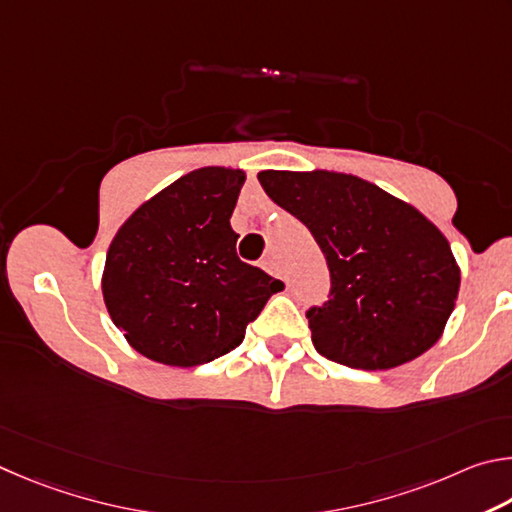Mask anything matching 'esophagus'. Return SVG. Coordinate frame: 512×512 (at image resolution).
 Wrapping results in <instances>:
<instances>
[{"label":"esophagus","instance_id":"34e87169","mask_svg":"<svg viewBox=\"0 0 512 512\" xmlns=\"http://www.w3.org/2000/svg\"><path fill=\"white\" fill-rule=\"evenodd\" d=\"M263 270H265L267 274H272V276H281L279 263H276V258H272V256H267L265 261H263Z\"/></svg>","mask_w":512,"mask_h":512}]
</instances>
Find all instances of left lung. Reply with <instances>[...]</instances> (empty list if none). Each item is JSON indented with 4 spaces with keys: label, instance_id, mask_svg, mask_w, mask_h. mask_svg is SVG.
<instances>
[{
    "label": "left lung",
    "instance_id": "obj_1",
    "mask_svg": "<svg viewBox=\"0 0 512 512\" xmlns=\"http://www.w3.org/2000/svg\"><path fill=\"white\" fill-rule=\"evenodd\" d=\"M258 182L326 256L328 301L306 310L326 360L382 371L438 342L461 274L450 242L423 213L353 175L263 170Z\"/></svg>",
    "mask_w": 512,
    "mask_h": 512
}]
</instances>
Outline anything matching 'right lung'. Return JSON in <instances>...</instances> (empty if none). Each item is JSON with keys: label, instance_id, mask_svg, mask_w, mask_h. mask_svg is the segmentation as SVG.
<instances>
[{"label": "right lung", "instance_id": "add662e5", "mask_svg": "<svg viewBox=\"0 0 512 512\" xmlns=\"http://www.w3.org/2000/svg\"><path fill=\"white\" fill-rule=\"evenodd\" d=\"M242 170H193L141 204L105 258L103 299L134 351L168 366L209 364L245 339L283 288L242 263L229 218Z\"/></svg>", "mask_w": 512, "mask_h": 512}]
</instances>
